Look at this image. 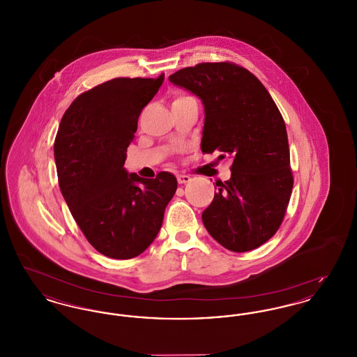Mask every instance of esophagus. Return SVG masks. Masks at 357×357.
Instances as JSON below:
<instances>
[{
  "mask_svg": "<svg viewBox=\"0 0 357 357\" xmlns=\"http://www.w3.org/2000/svg\"><path fill=\"white\" fill-rule=\"evenodd\" d=\"M176 179H178L179 185H185L191 181V178L188 175H176Z\"/></svg>",
  "mask_w": 357,
  "mask_h": 357,
  "instance_id": "1",
  "label": "esophagus"
}]
</instances>
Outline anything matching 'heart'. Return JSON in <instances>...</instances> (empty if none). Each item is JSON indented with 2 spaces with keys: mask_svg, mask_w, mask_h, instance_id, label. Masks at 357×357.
Instances as JSON below:
<instances>
[{
  "mask_svg": "<svg viewBox=\"0 0 357 357\" xmlns=\"http://www.w3.org/2000/svg\"><path fill=\"white\" fill-rule=\"evenodd\" d=\"M179 99H182V98H179ZM176 100H178V99H176Z\"/></svg>",
  "mask_w": 357,
  "mask_h": 357,
  "instance_id": "1",
  "label": "heart"
}]
</instances>
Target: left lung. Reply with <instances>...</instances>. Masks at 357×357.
Segmentation results:
<instances>
[{"mask_svg": "<svg viewBox=\"0 0 357 357\" xmlns=\"http://www.w3.org/2000/svg\"><path fill=\"white\" fill-rule=\"evenodd\" d=\"M169 80L204 104L202 151L233 159L231 178L217 182L202 213L204 227L231 252L253 250L278 230L293 188L284 119L261 82L234 64L202 63Z\"/></svg>", "mask_w": 357, "mask_h": 357, "instance_id": "8db88e82", "label": "left lung"}]
</instances>
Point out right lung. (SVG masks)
I'll list each match as a JSON object with an SVG mask.
<instances>
[{
    "label": "right lung",
    "instance_id": "add662e5",
    "mask_svg": "<svg viewBox=\"0 0 357 357\" xmlns=\"http://www.w3.org/2000/svg\"><path fill=\"white\" fill-rule=\"evenodd\" d=\"M163 79L118 77L86 91L69 105L56 135L61 194L88 242L109 258L142 255L176 191L171 172L146 179L124 169L139 115Z\"/></svg>",
    "mask_w": 357,
    "mask_h": 357
}]
</instances>
